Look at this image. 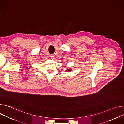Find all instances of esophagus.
Wrapping results in <instances>:
<instances>
[{
	"mask_svg": "<svg viewBox=\"0 0 124 124\" xmlns=\"http://www.w3.org/2000/svg\"><path fill=\"white\" fill-rule=\"evenodd\" d=\"M50 57H51L52 58H53L54 57V54H51V56H50Z\"/></svg>",
	"mask_w": 124,
	"mask_h": 124,
	"instance_id": "1",
	"label": "esophagus"
}]
</instances>
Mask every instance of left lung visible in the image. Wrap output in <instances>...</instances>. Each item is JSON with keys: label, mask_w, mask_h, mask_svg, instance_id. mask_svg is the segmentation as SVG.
Segmentation results:
<instances>
[{"label": "left lung", "mask_w": 124, "mask_h": 124, "mask_svg": "<svg viewBox=\"0 0 124 124\" xmlns=\"http://www.w3.org/2000/svg\"><path fill=\"white\" fill-rule=\"evenodd\" d=\"M70 70H68V71H70Z\"/></svg>", "instance_id": "left-lung-1"}]
</instances>
